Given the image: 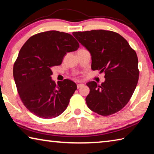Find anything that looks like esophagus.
I'll return each mask as SVG.
<instances>
[{"mask_svg":"<svg viewBox=\"0 0 154 154\" xmlns=\"http://www.w3.org/2000/svg\"><path fill=\"white\" fill-rule=\"evenodd\" d=\"M83 85H83V83H78V84H77V87L78 89H79V88H80L81 87H83Z\"/></svg>","mask_w":154,"mask_h":154,"instance_id":"1","label":"esophagus"}]
</instances>
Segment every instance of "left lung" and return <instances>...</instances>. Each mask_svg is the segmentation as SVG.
<instances>
[{
    "label": "left lung",
    "mask_w": 154,
    "mask_h": 154,
    "mask_svg": "<svg viewBox=\"0 0 154 154\" xmlns=\"http://www.w3.org/2000/svg\"><path fill=\"white\" fill-rule=\"evenodd\" d=\"M90 51L93 71L105 72V81L86 83L85 98L90 110L103 116L120 111L128 103L139 80L138 58L134 49L118 33L104 30L72 32Z\"/></svg>",
    "instance_id": "8db88e82"
}]
</instances>
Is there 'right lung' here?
<instances>
[{
	"mask_svg": "<svg viewBox=\"0 0 154 154\" xmlns=\"http://www.w3.org/2000/svg\"><path fill=\"white\" fill-rule=\"evenodd\" d=\"M79 48L71 35L56 30L33 35L22 47L14 65V77L23 104L36 116L54 118L67 108L76 83L64 79L56 85L51 69Z\"/></svg>",
	"mask_w": 154,
	"mask_h": 154,
	"instance_id": "obj_1",
	"label": "right lung"
}]
</instances>
